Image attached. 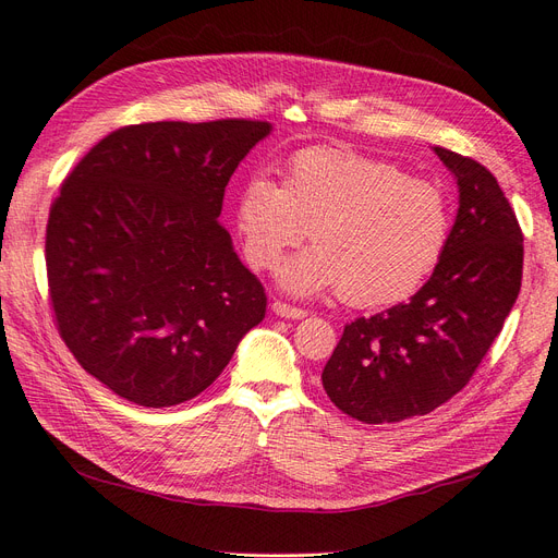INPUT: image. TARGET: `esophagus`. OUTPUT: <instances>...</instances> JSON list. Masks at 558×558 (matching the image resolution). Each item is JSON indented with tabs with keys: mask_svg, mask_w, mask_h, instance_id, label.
Returning <instances> with one entry per match:
<instances>
[{
	"mask_svg": "<svg viewBox=\"0 0 558 558\" xmlns=\"http://www.w3.org/2000/svg\"><path fill=\"white\" fill-rule=\"evenodd\" d=\"M271 311L278 317H284V319H303V317H307V313L303 311V307H294V305H287V303H280V301H276L271 305Z\"/></svg>",
	"mask_w": 558,
	"mask_h": 558,
	"instance_id": "esophagus-1",
	"label": "esophagus"
}]
</instances>
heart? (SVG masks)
Wrapping results in <instances>:
<instances>
[{"label":"heart","mask_w":558,"mask_h":558,"mask_svg":"<svg viewBox=\"0 0 558 558\" xmlns=\"http://www.w3.org/2000/svg\"><path fill=\"white\" fill-rule=\"evenodd\" d=\"M236 227L259 268H274L311 236L313 245L280 266L287 294L340 287L347 303L381 307L414 294L435 271L450 214L435 183L356 151L315 147L290 160L282 185L264 174L241 185Z\"/></svg>","instance_id":"b5f03b06"}]
</instances>
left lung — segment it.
<instances>
[{
    "label": "left lung",
    "mask_w": 558,
    "mask_h": 558,
    "mask_svg": "<svg viewBox=\"0 0 558 558\" xmlns=\"http://www.w3.org/2000/svg\"><path fill=\"white\" fill-rule=\"evenodd\" d=\"M458 183V216L429 280L407 303L359 317L322 384L361 423L425 416L476 373L522 287L524 236L497 179L481 162L432 147Z\"/></svg>",
    "instance_id": "1"
}]
</instances>
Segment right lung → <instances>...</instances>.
Here are the masks:
<instances>
[{"instance_id": "1", "label": "right lung", "mask_w": 558, "mask_h": 558, "mask_svg": "<svg viewBox=\"0 0 558 558\" xmlns=\"http://www.w3.org/2000/svg\"><path fill=\"white\" fill-rule=\"evenodd\" d=\"M271 131L245 119L126 126L61 185L46 234L57 328L119 398L193 400L264 319V287L218 216L227 181Z\"/></svg>"}]
</instances>
